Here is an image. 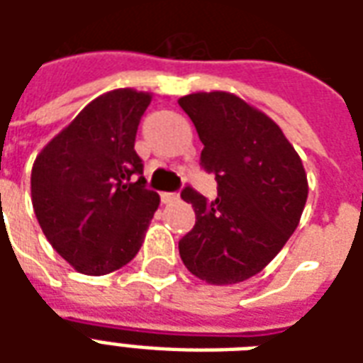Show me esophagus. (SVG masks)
I'll return each instance as SVG.
<instances>
[{
	"label": "esophagus",
	"mask_w": 363,
	"mask_h": 363,
	"mask_svg": "<svg viewBox=\"0 0 363 363\" xmlns=\"http://www.w3.org/2000/svg\"><path fill=\"white\" fill-rule=\"evenodd\" d=\"M161 200H163V204H173L179 200V194L177 192H165V194H161Z\"/></svg>",
	"instance_id": "esophagus-1"
}]
</instances>
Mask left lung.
<instances>
[{"label":"left lung","instance_id":"1","mask_svg":"<svg viewBox=\"0 0 363 363\" xmlns=\"http://www.w3.org/2000/svg\"><path fill=\"white\" fill-rule=\"evenodd\" d=\"M204 150L202 167L216 174L218 198L190 186L196 223L179 241L184 267L200 280L228 286L259 274L288 243L307 202L303 163L280 126L225 91L179 99Z\"/></svg>","mask_w":363,"mask_h":363}]
</instances>
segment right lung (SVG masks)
Segmentation results:
<instances>
[{"label": "right lung", "mask_w": 363, "mask_h": 363, "mask_svg": "<svg viewBox=\"0 0 363 363\" xmlns=\"http://www.w3.org/2000/svg\"><path fill=\"white\" fill-rule=\"evenodd\" d=\"M151 95L114 89L91 101L36 155L30 198L52 249L103 276L134 259L159 194L145 189L135 132Z\"/></svg>", "instance_id": "1"}]
</instances>
